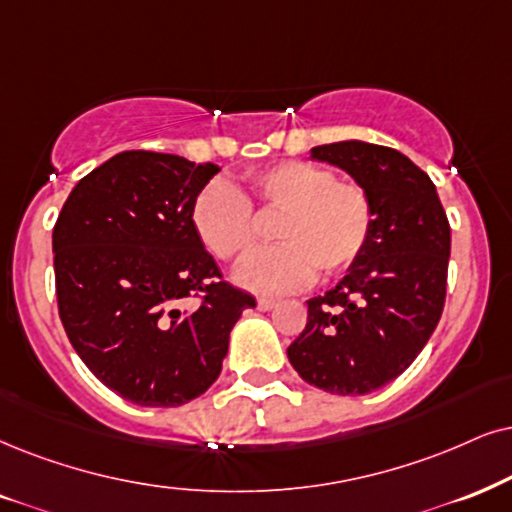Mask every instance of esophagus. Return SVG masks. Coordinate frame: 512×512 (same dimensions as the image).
Returning <instances> with one entry per match:
<instances>
[{
  "label": "esophagus",
  "mask_w": 512,
  "mask_h": 512,
  "mask_svg": "<svg viewBox=\"0 0 512 512\" xmlns=\"http://www.w3.org/2000/svg\"><path fill=\"white\" fill-rule=\"evenodd\" d=\"M257 307H260L262 312H269V309L276 307V300H271V297H260V300H257Z\"/></svg>",
  "instance_id": "34e87169"
}]
</instances>
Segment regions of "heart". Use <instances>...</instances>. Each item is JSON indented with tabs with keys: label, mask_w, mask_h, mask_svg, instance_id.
<instances>
[{
	"label": "heart",
	"mask_w": 512,
	"mask_h": 512,
	"mask_svg": "<svg viewBox=\"0 0 512 512\" xmlns=\"http://www.w3.org/2000/svg\"><path fill=\"white\" fill-rule=\"evenodd\" d=\"M255 208L281 215L274 238L281 245L252 252L236 281L260 295L293 293L316 271L333 278L352 267L371 241L373 198L359 181L338 179L331 167L309 160H281L245 177L243 191L212 181L191 208L200 243L217 260L234 262L257 241Z\"/></svg>",
	"instance_id": "obj_1"
}]
</instances>
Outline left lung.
Masks as SVG:
<instances>
[{"label": "left lung", "instance_id": "8db88e82", "mask_svg": "<svg viewBox=\"0 0 512 512\" xmlns=\"http://www.w3.org/2000/svg\"><path fill=\"white\" fill-rule=\"evenodd\" d=\"M312 158L352 174L371 193L375 224L345 278L307 302V326L288 359L319 390L368 394L404 373L435 333L451 226L432 179L394 148L338 141L312 148Z\"/></svg>", "mask_w": 512, "mask_h": 512}]
</instances>
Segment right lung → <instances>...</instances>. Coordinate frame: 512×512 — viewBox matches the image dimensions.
Returning a JSON list of instances; mask_svg holds the SVG:
<instances>
[{
    "label": "right lung",
    "mask_w": 512,
    "mask_h": 512,
    "mask_svg": "<svg viewBox=\"0 0 512 512\" xmlns=\"http://www.w3.org/2000/svg\"><path fill=\"white\" fill-rule=\"evenodd\" d=\"M219 172L181 155L122 151L82 177L54 224L58 316L96 378L139 406H181L219 378L255 297L226 283L193 229ZM191 296L199 307L186 310Z\"/></svg>",
    "instance_id": "right-lung-1"
}]
</instances>
